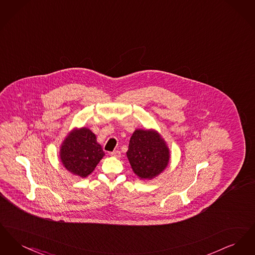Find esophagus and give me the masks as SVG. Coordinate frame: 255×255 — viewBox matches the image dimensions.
Instances as JSON below:
<instances>
[{
    "instance_id": "34e87169",
    "label": "esophagus",
    "mask_w": 255,
    "mask_h": 255,
    "mask_svg": "<svg viewBox=\"0 0 255 255\" xmlns=\"http://www.w3.org/2000/svg\"><path fill=\"white\" fill-rule=\"evenodd\" d=\"M110 155H111V156H113V157H115V158H120V157L122 156V153H121V151L116 150V151L111 152V153H110Z\"/></svg>"
}]
</instances>
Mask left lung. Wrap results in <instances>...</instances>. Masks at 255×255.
<instances>
[{"mask_svg":"<svg viewBox=\"0 0 255 255\" xmlns=\"http://www.w3.org/2000/svg\"><path fill=\"white\" fill-rule=\"evenodd\" d=\"M133 171L140 179H152L166 168L169 150L159 134L154 131L135 130L127 151Z\"/></svg>","mask_w":255,"mask_h":255,"instance_id":"8db88e82","label":"left lung"}]
</instances>
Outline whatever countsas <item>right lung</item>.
Instances as JSON below:
<instances>
[{
    "instance_id": "add662e5",
    "label": "right lung",
    "mask_w": 255,
    "mask_h": 255,
    "mask_svg": "<svg viewBox=\"0 0 255 255\" xmlns=\"http://www.w3.org/2000/svg\"><path fill=\"white\" fill-rule=\"evenodd\" d=\"M103 156L104 152L97 142L96 134L87 128L72 132L61 147L63 165L74 175L82 178L95 170Z\"/></svg>"
}]
</instances>
